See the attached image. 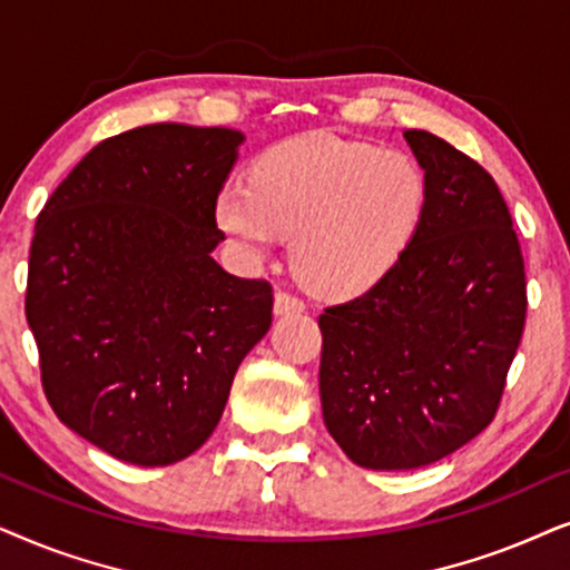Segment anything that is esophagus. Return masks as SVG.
<instances>
[{
	"mask_svg": "<svg viewBox=\"0 0 570 570\" xmlns=\"http://www.w3.org/2000/svg\"><path fill=\"white\" fill-rule=\"evenodd\" d=\"M305 309V302L299 297H294L289 292H276L273 297V313L276 315H289V313H302Z\"/></svg>",
	"mask_w": 570,
	"mask_h": 570,
	"instance_id": "esophagus-1",
	"label": "esophagus"
}]
</instances>
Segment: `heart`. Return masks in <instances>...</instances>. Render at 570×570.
<instances>
[{
  "label": "heart",
  "mask_w": 570,
  "mask_h": 570,
  "mask_svg": "<svg viewBox=\"0 0 570 570\" xmlns=\"http://www.w3.org/2000/svg\"><path fill=\"white\" fill-rule=\"evenodd\" d=\"M424 203L428 177L414 156L305 135L265 150L249 185H224L216 222L249 257H265L281 234H294L302 284L341 299L373 289L399 263Z\"/></svg>",
  "instance_id": "1"
}]
</instances>
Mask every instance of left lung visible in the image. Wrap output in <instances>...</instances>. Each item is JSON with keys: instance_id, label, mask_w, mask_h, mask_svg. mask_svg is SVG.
Instances as JSON below:
<instances>
[{"instance_id": "left-lung-1", "label": "left lung", "mask_w": 570, "mask_h": 570, "mask_svg": "<svg viewBox=\"0 0 570 570\" xmlns=\"http://www.w3.org/2000/svg\"><path fill=\"white\" fill-rule=\"evenodd\" d=\"M428 177L422 222L362 297L321 315V401L364 469H416L495 416L527 321L519 237L495 179L438 135L406 130Z\"/></svg>"}]
</instances>
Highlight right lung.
<instances>
[{"mask_svg": "<svg viewBox=\"0 0 570 570\" xmlns=\"http://www.w3.org/2000/svg\"><path fill=\"white\" fill-rule=\"evenodd\" d=\"M242 140L226 127H135L98 142L38 214L26 317L43 393L67 428L127 464L200 449L271 328L268 281L210 257Z\"/></svg>", "mask_w": 570, "mask_h": 570, "instance_id": "obj_1", "label": "right lung"}]
</instances>
